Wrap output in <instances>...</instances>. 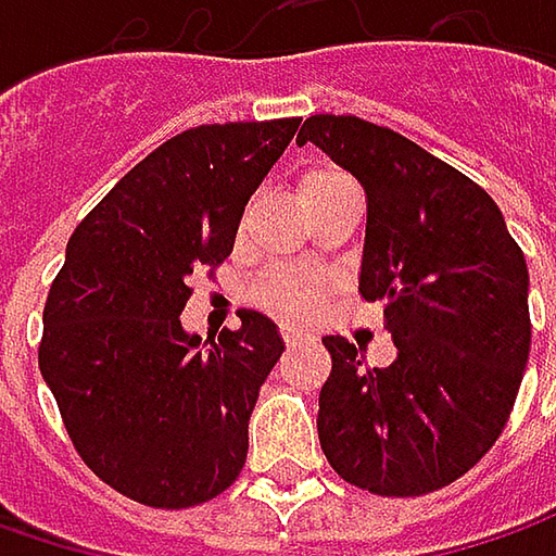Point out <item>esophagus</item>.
<instances>
[{
    "instance_id": "obj_1",
    "label": "esophagus",
    "mask_w": 556,
    "mask_h": 556,
    "mask_svg": "<svg viewBox=\"0 0 556 556\" xmlns=\"http://www.w3.org/2000/svg\"><path fill=\"white\" fill-rule=\"evenodd\" d=\"M281 337H285V343H288V346H296V343H312V340H315V333L303 331V328H293V325H285V328H281Z\"/></svg>"
}]
</instances>
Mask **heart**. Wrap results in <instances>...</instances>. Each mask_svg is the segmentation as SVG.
Returning <instances> with one entry per match:
<instances>
[{
  "label": "heart",
  "mask_w": 556,
  "mask_h": 556,
  "mask_svg": "<svg viewBox=\"0 0 556 556\" xmlns=\"http://www.w3.org/2000/svg\"><path fill=\"white\" fill-rule=\"evenodd\" d=\"M350 182L343 173L337 169H306L296 182V194L303 206L312 201H318L321 194L333 191L337 185ZM321 296V278L315 271H306V268H271L263 275V281L253 290V300L260 306H266L268 312L275 315H285V318H300V315H309L315 309Z\"/></svg>",
  "instance_id": "1"
}]
</instances>
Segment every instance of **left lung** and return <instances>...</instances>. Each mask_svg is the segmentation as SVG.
I'll use <instances>...</instances> for the list:
<instances>
[{
  "mask_svg": "<svg viewBox=\"0 0 556 556\" xmlns=\"http://www.w3.org/2000/svg\"><path fill=\"white\" fill-rule=\"evenodd\" d=\"M312 141L368 198L358 290L383 303L395 358L365 368L325 337L318 439L346 482L412 498L464 477L502 437L529 358V271L498 203L393 129L318 114Z\"/></svg>",
  "mask_w": 556,
  "mask_h": 556,
  "instance_id": "1",
  "label": "left lung"
}]
</instances>
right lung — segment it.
Wrapping results in <instances>:
<instances>
[{
    "label": "right lung",
    "mask_w": 556,
    "mask_h": 556,
    "mask_svg": "<svg viewBox=\"0 0 556 556\" xmlns=\"http://www.w3.org/2000/svg\"><path fill=\"white\" fill-rule=\"evenodd\" d=\"M300 119L213 123L163 141L76 225L46 309L39 371L79 458L148 507L210 502L238 480L278 325L241 312L219 340L182 328L191 275L219 266L250 194Z\"/></svg>",
    "instance_id": "obj_1"
}]
</instances>
